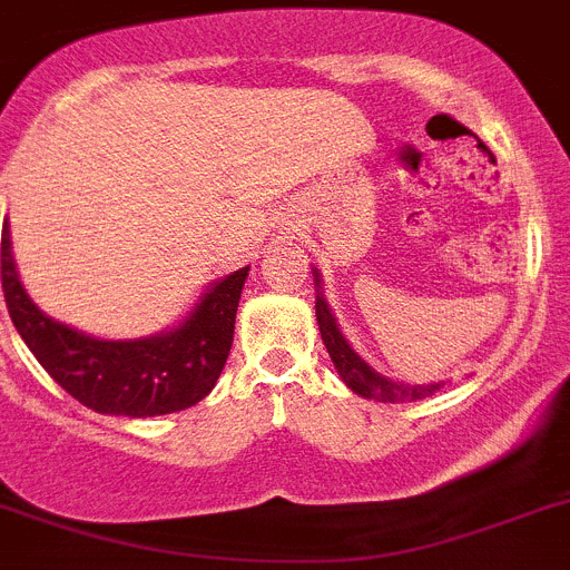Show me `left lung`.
<instances>
[{
	"instance_id": "8db88e82",
	"label": "left lung",
	"mask_w": 570,
	"mask_h": 570,
	"mask_svg": "<svg viewBox=\"0 0 570 570\" xmlns=\"http://www.w3.org/2000/svg\"><path fill=\"white\" fill-rule=\"evenodd\" d=\"M316 276V288H318V271H313ZM316 322L318 330H322V341L330 352V361L335 363L341 381L352 389L355 394L366 400H377V403H414V400L431 397L433 392L444 386V383H431V386H409V383L389 381V377L377 375L370 363L363 361L355 350L350 346V341L341 333L338 322H335L333 311L327 307L324 296H316Z\"/></svg>"
}]
</instances>
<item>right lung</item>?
<instances>
[{
  "instance_id": "add662e5",
  "label": "right lung",
  "mask_w": 570,
  "mask_h": 570,
  "mask_svg": "<svg viewBox=\"0 0 570 570\" xmlns=\"http://www.w3.org/2000/svg\"><path fill=\"white\" fill-rule=\"evenodd\" d=\"M2 291L13 327L52 381L97 414L159 416L200 403L218 383L235 335L248 268L209 285L178 327L137 341H102L38 311L16 274L2 229Z\"/></svg>"
}]
</instances>
